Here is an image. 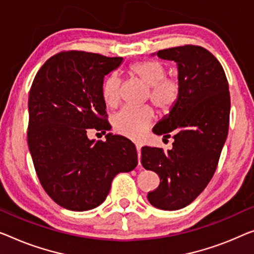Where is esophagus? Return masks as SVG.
<instances>
[{
	"label": "esophagus",
	"instance_id": "esophagus-1",
	"mask_svg": "<svg viewBox=\"0 0 254 254\" xmlns=\"http://www.w3.org/2000/svg\"><path fill=\"white\" fill-rule=\"evenodd\" d=\"M135 148H137V153H138V161H139V164H140V156H141V154H140V149H141V146L140 145H135Z\"/></svg>",
	"mask_w": 254,
	"mask_h": 254
}]
</instances>
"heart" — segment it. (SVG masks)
Wrapping results in <instances>:
<instances>
[{
    "instance_id": "1",
    "label": "heart",
    "mask_w": 254,
    "mask_h": 254,
    "mask_svg": "<svg viewBox=\"0 0 254 254\" xmlns=\"http://www.w3.org/2000/svg\"><path fill=\"white\" fill-rule=\"evenodd\" d=\"M132 76L147 85L146 100L153 103L161 112L172 111L179 103L183 94V83L178 76L166 75L165 67L157 60H141L133 63L128 68ZM101 97L107 107L114 108L121 100V79L112 73L104 79ZM155 117L150 106L140 108L124 107L113 117V126L119 133L130 138L142 135Z\"/></svg>"
}]
</instances>
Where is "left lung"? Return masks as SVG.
Here are the masks:
<instances>
[{"label": "left lung", "instance_id": "left-lung-1", "mask_svg": "<svg viewBox=\"0 0 254 254\" xmlns=\"http://www.w3.org/2000/svg\"><path fill=\"white\" fill-rule=\"evenodd\" d=\"M157 56L177 63L183 94L153 130L164 138L172 135V149L142 147L141 164L161 180L148 192L149 203L173 211L197 197L217 170L228 135L230 94L224 68L205 48L186 44L160 50Z\"/></svg>", "mask_w": 254, "mask_h": 254}]
</instances>
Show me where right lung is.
I'll return each instance as SVG.
<instances>
[{
    "instance_id": "add662e5",
    "label": "right lung",
    "mask_w": 254,
    "mask_h": 254,
    "mask_svg": "<svg viewBox=\"0 0 254 254\" xmlns=\"http://www.w3.org/2000/svg\"><path fill=\"white\" fill-rule=\"evenodd\" d=\"M122 60L62 51L44 63L30 86L27 142L34 168L47 194L67 210L99 206L117 173L138 164L128 139L108 133L106 141L94 142L86 134L89 128L109 130L101 85Z\"/></svg>"
}]
</instances>
